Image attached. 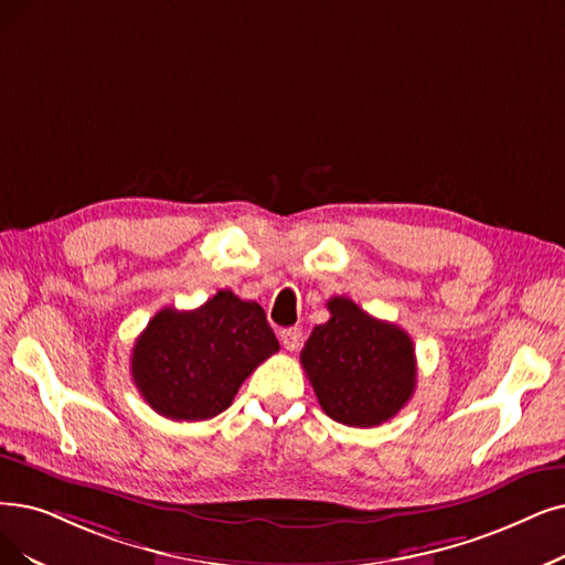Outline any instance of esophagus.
<instances>
[{"label":"esophagus","instance_id":"obj_1","mask_svg":"<svg viewBox=\"0 0 565 565\" xmlns=\"http://www.w3.org/2000/svg\"><path fill=\"white\" fill-rule=\"evenodd\" d=\"M301 338H303V333L299 327H287L280 331V341L285 345V350H289V352H295L301 345Z\"/></svg>","mask_w":565,"mask_h":565}]
</instances>
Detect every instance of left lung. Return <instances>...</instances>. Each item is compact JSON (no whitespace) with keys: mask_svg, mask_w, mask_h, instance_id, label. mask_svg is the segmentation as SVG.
Instances as JSON below:
<instances>
[{"mask_svg":"<svg viewBox=\"0 0 565 565\" xmlns=\"http://www.w3.org/2000/svg\"><path fill=\"white\" fill-rule=\"evenodd\" d=\"M331 318L312 329L301 366L322 411L341 424L369 428L392 419L417 385L413 338L375 320L352 299L333 297Z\"/></svg>","mask_w":565,"mask_h":565,"instance_id":"obj_1","label":"left lung"}]
</instances>
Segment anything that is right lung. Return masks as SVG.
Instances as JSON below:
<instances>
[{"label":"right lung","instance_id":"1","mask_svg":"<svg viewBox=\"0 0 565 565\" xmlns=\"http://www.w3.org/2000/svg\"><path fill=\"white\" fill-rule=\"evenodd\" d=\"M280 350L266 312L220 289L194 310L164 308L131 350V377L154 413L175 422L227 411L262 361Z\"/></svg>","mask_w":565,"mask_h":565}]
</instances>
